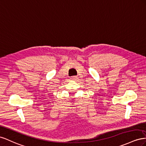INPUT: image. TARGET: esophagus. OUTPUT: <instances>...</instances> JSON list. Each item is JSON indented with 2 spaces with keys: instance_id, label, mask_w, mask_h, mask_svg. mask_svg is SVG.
<instances>
[{
  "instance_id": "1",
  "label": "esophagus",
  "mask_w": 146,
  "mask_h": 146,
  "mask_svg": "<svg viewBox=\"0 0 146 146\" xmlns=\"http://www.w3.org/2000/svg\"><path fill=\"white\" fill-rule=\"evenodd\" d=\"M72 79L73 80H76L77 77H76V76H73V77L72 78Z\"/></svg>"
}]
</instances>
